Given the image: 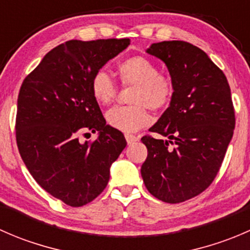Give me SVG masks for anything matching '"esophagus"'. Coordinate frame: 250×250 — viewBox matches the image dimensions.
<instances>
[{
	"label": "esophagus",
	"instance_id": "obj_1",
	"mask_svg": "<svg viewBox=\"0 0 250 250\" xmlns=\"http://www.w3.org/2000/svg\"><path fill=\"white\" fill-rule=\"evenodd\" d=\"M125 137V140H127V143L129 144V145H130V144H133V143H135V141L139 140V137H137V135L129 134V133H127Z\"/></svg>",
	"mask_w": 250,
	"mask_h": 250
}]
</instances>
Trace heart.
<instances>
[{"label": "heart", "mask_w": 250, "mask_h": 250, "mask_svg": "<svg viewBox=\"0 0 250 250\" xmlns=\"http://www.w3.org/2000/svg\"><path fill=\"white\" fill-rule=\"evenodd\" d=\"M123 84L134 85L130 102L135 105L115 106L106 112L110 127L121 132H137L150 123L147 107L161 111L172 102L174 84L169 77L158 74V69L147 58L135 55L118 65ZM90 92L100 104H109L116 94V85L105 70H98L90 80Z\"/></svg>", "instance_id": "heart-1"}]
</instances>
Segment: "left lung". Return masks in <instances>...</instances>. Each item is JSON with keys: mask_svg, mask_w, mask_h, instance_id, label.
Returning <instances> with one entry per match:
<instances>
[{"mask_svg": "<svg viewBox=\"0 0 250 250\" xmlns=\"http://www.w3.org/2000/svg\"><path fill=\"white\" fill-rule=\"evenodd\" d=\"M146 53L165 62L174 94L150 128L166 139L141 138L147 147L141 176L156 198L180 203L203 192L220 169L234 129L230 85L208 55L188 42L152 43Z\"/></svg>", "mask_w": 250, "mask_h": 250, "instance_id": "obj_1", "label": "left lung"}]
</instances>
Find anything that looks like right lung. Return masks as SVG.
Listing matches in <instances>:
<instances>
[{
	"label": "right lung",
	"mask_w": 250,
	"mask_h": 250,
	"mask_svg": "<svg viewBox=\"0 0 250 250\" xmlns=\"http://www.w3.org/2000/svg\"><path fill=\"white\" fill-rule=\"evenodd\" d=\"M129 39L71 40L53 48L20 87L17 144L30 174L67 206L92 202L106 188L111 165L127 145L106 125L90 92V80L129 46ZM98 132L93 143L78 134Z\"/></svg>",
	"instance_id": "add662e5"
}]
</instances>
